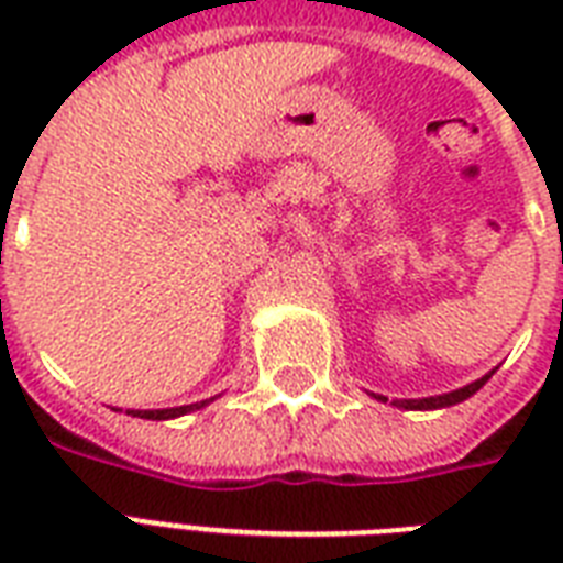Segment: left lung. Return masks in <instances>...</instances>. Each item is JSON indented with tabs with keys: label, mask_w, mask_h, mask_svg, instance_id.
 <instances>
[{
	"label": "left lung",
	"mask_w": 563,
	"mask_h": 563,
	"mask_svg": "<svg viewBox=\"0 0 563 563\" xmlns=\"http://www.w3.org/2000/svg\"><path fill=\"white\" fill-rule=\"evenodd\" d=\"M494 374V371H490ZM490 374H485L482 379H476V383L464 385V388H455V391H446V394H435V397H420V400H394V406L397 409H415V411H429V409H446V406H455V402L467 400V397H473V394L479 391L482 385L488 383ZM376 400L388 402V397H383V394H374Z\"/></svg>",
	"instance_id": "8db88e82"
}]
</instances>
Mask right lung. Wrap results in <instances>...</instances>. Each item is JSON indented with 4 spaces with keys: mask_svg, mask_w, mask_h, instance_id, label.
Listing matches in <instances>:
<instances>
[{
    "mask_svg": "<svg viewBox=\"0 0 563 563\" xmlns=\"http://www.w3.org/2000/svg\"><path fill=\"white\" fill-rule=\"evenodd\" d=\"M216 397L210 400H201V402H189V406H175V409H128V415H134V418H145V420H172V418H180V415H189L195 409H203L207 402H212ZM122 411V409H117Z\"/></svg>",
    "mask_w": 563,
    "mask_h": 563,
    "instance_id": "obj_1",
    "label": "right lung"
}]
</instances>
